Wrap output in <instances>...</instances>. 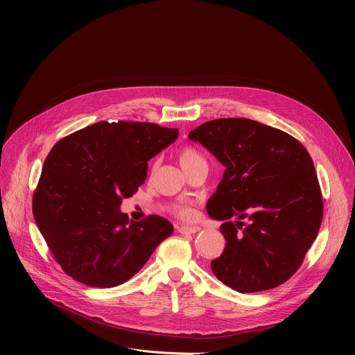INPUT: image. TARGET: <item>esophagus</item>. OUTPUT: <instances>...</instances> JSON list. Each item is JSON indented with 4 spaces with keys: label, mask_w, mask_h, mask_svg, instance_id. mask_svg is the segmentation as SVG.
Masks as SVG:
<instances>
[{
    "label": "esophagus",
    "mask_w": 355,
    "mask_h": 355,
    "mask_svg": "<svg viewBox=\"0 0 355 355\" xmlns=\"http://www.w3.org/2000/svg\"><path fill=\"white\" fill-rule=\"evenodd\" d=\"M199 230H200V227H198V226H180L178 227V232L181 234H195Z\"/></svg>",
    "instance_id": "obj_1"
}]
</instances>
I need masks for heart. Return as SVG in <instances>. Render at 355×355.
I'll return each instance as SVG.
<instances>
[{"label":"heart","mask_w":355,"mask_h":355,"mask_svg":"<svg viewBox=\"0 0 355 355\" xmlns=\"http://www.w3.org/2000/svg\"><path fill=\"white\" fill-rule=\"evenodd\" d=\"M178 160H180V164L184 168V171L189 170L191 167H193L199 163H204V157L200 156V153L196 148H193L191 146H185L180 150ZM175 214L181 219H192L193 218V209L189 207H185V205H178L175 208Z\"/></svg>","instance_id":"b5f03b06"}]
</instances>
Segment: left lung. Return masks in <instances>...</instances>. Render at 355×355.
<instances>
[{
	"mask_svg": "<svg viewBox=\"0 0 355 355\" xmlns=\"http://www.w3.org/2000/svg\"><path fill=\"white\" fill-rule=\"evenodd\" d=\"M226 167L207 204L225 220L226 247L211 263L241 293L272 289L300 267L323 219L313 162L295 137L247 118L205 122L189 132Z\"/></svg>",
	"mask_w": 355,
	"mask_h": 355,
	"instance_id": "obj_1",
	"label": "left lung"
}]
</instances>
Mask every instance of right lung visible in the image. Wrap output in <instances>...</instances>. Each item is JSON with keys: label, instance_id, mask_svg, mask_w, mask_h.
I'll return each instance as SVG.
<instances>
[{"label": "right lung", "instance_id": "obj_1", "mask_svg": "<svg viewBox=\"0 0 355 355\" xmlns=\"http://www.w3.org/2000/svg\"><path fill=\"white\" fill-rule=\"evenodd\" d=\"M178 129L148 122H98L59 140L33 192V218L63 271L112 288L130 279L174 232L157 215L121 212L147 177V162L174 143Z\"/></svg>", "mask_w": 355, "mask_h": 355}]
</instances>
